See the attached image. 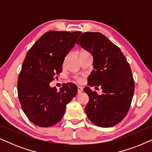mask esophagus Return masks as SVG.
<instances>
[{
	"instance_id": "34e87169",
	"label": "esophagus",
	"mask_w": 152,
	"mask_h": 152,
	"mask_svg": "<svg viewBox=\"0 0 152 152\" xmlns=\"http://www.w3.org/2000/svg\"><path fill=\"white\" fill-rule=\"evenodd\" d=\"M82 91H83V88H82V86H79L77 87V93H79V94H80V93H82Z\"/></svg>"
}]
</instances>
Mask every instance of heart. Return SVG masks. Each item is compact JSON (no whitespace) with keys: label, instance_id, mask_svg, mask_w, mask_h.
<instances>
[{"label":"heart","instance_id":"obj_1","mask_svg":"<svg viewBox=\"0 0 152 152\" xmlns=\"http://www.w3.org/2000/svg\"><path fill=\"white\" fill-rule=\"evenodd\" d=\"M91 55V54L89 53L88 51L84 50H81L80 53H79V57H82V56H85V55ZM68 58H69V55H66V57H65V59H64V66H65V64L66 63V61H67V60H68ZM77 81H78V82H80V79H78Z\"/></svg>","mask_w":152,"mask_h":152}]
</instances>
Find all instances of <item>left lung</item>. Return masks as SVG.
Masks as SVG:
<instances>
[{
    "label": "left lung",
    "instance_id": "left-lung-1",
    "mask_svg": "<svg viewBox=\"0 0 152 152\" xmlns=\"http://www.w3.org/2000/svg\"><path fill=\"white\" fill-rule=\"evenodd\" d=\"M77 44L91 53L93 68L88 84L102 90L101 95L84 88L89 101L85 107L88 119L100 127H111L127 114L134 93V81L130 66L120 49L99 32H84Z\"/></svg>",
    "mask_w": 152,
    "mask_h": 152
}]
</instances>
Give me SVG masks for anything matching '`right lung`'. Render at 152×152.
<instances>
[{"instance_id":"1","label":"right lung","mask_w":152,"mask_h":152,"mask_svg":"<svg viewBox=\"0 0 152 152\" xmlns=\"http://www.w3.org/2000/svg\"><path fill=\"white\" fill-rule=\"evenodd\" d=\"M81 33L47 32L27 53L18 78V97L25 114L37 126L48 127L58 123L67 104L77 93L73 83L63 84L59 91L50 83L61 72L64 60Z\"/></svg>"}]
</instances>
